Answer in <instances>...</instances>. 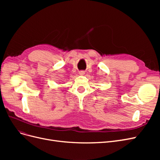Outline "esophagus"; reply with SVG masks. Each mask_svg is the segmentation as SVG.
<instances>
[{
  "instance_id": "obj_1",
  "label": "esophagus",
  "mask_w": 160,
  "mask_h": 160,
  "mask_svg": "<svg viewBox=\"0 0 160 160\" xmlns=\"http://www.w3.org/2000/svg\"><path fill=\"white\" fill-rule=\"evenodd\" d=\"M79 74H80V75H83L85 74V71H80Z\"/></svg>"
}]
</instances>
